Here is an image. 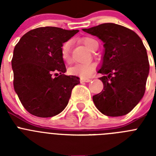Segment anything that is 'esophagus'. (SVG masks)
Listing matches in <instances>:
<instances>
[{
	"instance_id": "34e87169",
	"label": "esophagus",
	"mask_w": 156,
	"mask_h": 156,
	"mask_svg": "<svg viewBox=\"0 0 156 156\" xmlns=\"http://www.w3.org/2000/svg\"><path fill=\"white\" fill-rule=\"evenodd\" d=\"M91 81L90 79H88V78H81L80 79V83H89Z\"/></svg>"
}]
</instances>
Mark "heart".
<instances>
[{
    "instance_id": "b5f03b06",
    "label": "heart",
    "mask_w": 156,
    "mask_h": 156,
    "mask_svg": "<svg viewBox=\"0 0 156 156\" xmlns=\"http://www.w3.org/2000/svg\"><path fill=\"white\" fill-rule=\"evenodd\" d=\"M82 42L90 50H92L94 45L98 44L97 41L92 37H83L82 39ZM61 55L66 62H70V60H71V42L70 41H66L62 44L61 48ZM95 68H96V66L94 63L76 64L69 69V73L73 75H77L81 77H88L93 73Z\"/></svg>"
}]
</instances>
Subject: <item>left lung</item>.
<instances>
[{"label": "left lung", "instance_id": "8db88e82", "mask_svg": "<svg viewBox=\"0 0 156 156\" xmlns=\"http://www.w3.org/2000/svg\"><path fill=\"white\" fill-rule=\"evenodd\" d=\"M104 42L102 66L98 73L104 87L93 96L98 109L108 116L129 113L142 98L149 73L145 47L133 30L114 23L83 29Z\"/></svg>", "mask_w": 156, "mask_h": 156}]
</instances>
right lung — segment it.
Instances as JSON below:
<instances>
[{
	"label": "right lung",
	"mask_w": 156,
	"mask_h": 156,
	"mask_svg": "<svg viewBox=\"0 0 156 156\" xmlns=\"http://www.w3.org/2000/svg\"><path fill=\"white\" fill-rule=\"evenodd\" d=\"M78 32L39 27L24 34L14 48V88L23 107L32 115L55 116L68 105L80 78L64 74L66 68L61 48Z\"/></svg>",
	"instance_id": "obj_1"
}]
</instances>
